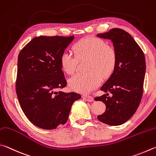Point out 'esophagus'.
Masks as SVG:
<instances>
[{
	"mask_svg": "<svg viewBox=\"0 0 156 156\" xmlns=\"http://www.w3.org/2000/svg\"><path fill=\"white\" fill-rule=\"evenodd\" d=\"M82 98L84 100H86V101H89V102H92L94 101L93 97L91 96H89V95H87V94H83L82 96Z\"/></svg>",
	"mask_w": 156,
	"mask_h": 156,
	"instance_id": "esophagus-1",
	"label": "esophagus"
}]
</instances>
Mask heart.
<instances>
[{"label": "heart", "instance_id": "1", "mask_svg": "<svg viewBox=\"0 0 156 156\" xmlns=\"http://www.w3.org/2000/svg\"><path fill=\"white\" fill-rule=\"evenodd\" d=\"M74 48L75 54L69 50L62 52L60 63L66 72L73 75L77 68L79 59L87 57V70L73 76L69 84L73 90L88 93L100 85L103 76L108 77L113 72L116 63V51L112 46L94 37L82 38Z\"/></svg>", "mask_w": 156, "mask_h": 156}]
</instances>
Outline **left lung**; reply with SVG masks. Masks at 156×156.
Returning a JSON list of instances; mask_svg holds the SVG:
<instances>
[{
  "instance_id": "obj_1",
  "label": "left lung",
  "mask_w": 156,
  "mask_h": 156,
  "mask_svg": "<svg viewBox=\"0 0 156 156\" xmlns=\"http://www.w3.org/2000/svg\"><path fill=\"white\" fill-rule=\"evenodd\" d=\"M97 37L111 40L116 53L114 72L101 90L109 94L95 101L105 104V112L97 119L103 123L120 125L127 121L137 110L143 94L145 57L141 48L124 30L114 28Z\"/></svg>"
}]
</instances>
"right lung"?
Listing matches in <instances>:
<instances>
[{
    "mask_svg": "<svg viewBox=\"0 0 156 156\" xmlns=\"http://www.w3.org/2000/svg\"><path fill=\"white\" fill-rule=\"evenodd\" d=\"M74 35L40 36L20 51L18 58L16 91L24 114L44 129L66 123L71 107L81 97L75 92H57L67 86L60 57Z\"/></svg>",
    "mask_w": 156,
    "mask_h": 156,
    "instance_id": "right-lung-1",
    "label": "right lung"
}]
</instances>
